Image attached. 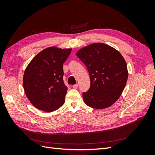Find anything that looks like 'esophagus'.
Returning a JSON list of instances; mask_svg holds the SVG:
<instances>
[{
  "label": "esophagus",
  "instance_id": "obj_1",
  "mask_svg": "<svg viewBox=\"0 0 155 155\" xmlns=\"http://www.w3.org/2000/svg\"><path fill=\"white\" fill-rule=\"evenodd\" d=\"M78 84H75V85H73V88H78Z\"/></svg>",
  "mask_w": 155,
  "mask_h": 155
}]
</instances>
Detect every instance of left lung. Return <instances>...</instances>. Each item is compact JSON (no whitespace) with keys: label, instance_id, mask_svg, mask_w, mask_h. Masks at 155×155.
I'll list each match as a JSON object with an SVG mask.
<instances>
[{"label":"left lung","instance_id":"left-lung-1","mask_svg":"<svg viewBox=\"0 0 155 155\" xmlns=\"http://www.w3.org/2000/svg\"><path fill=\"white\" fill-rule=\"evenodd\" d=\"M76 55L90 76L91 87L83 93L86 105L97 109L111 106L121 96L127 81V67L123 56L100 43L85 46Z\"/></svg>","mask_w":155,"mask_h":155}]
</instances>
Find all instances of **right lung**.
I'll list each match as a JSON object with an SVG mask.
<instances>
[{"label":"right lung","instance_id":"add662e5","mask_svg":"<svg viewBox=\"0 0 155 155\" xmlns=\"http://www.w3.org/2000/svg\"><path fill=\"white\" fill-rule=\"evenodd\" d=\"M71 51V48H46L28 65L23 86L27 97L37 109L52 112L64 104L68 88L63 81V66Z\"/></svg>","mask_w":155,"mask_h":155}]
</instances>
